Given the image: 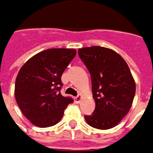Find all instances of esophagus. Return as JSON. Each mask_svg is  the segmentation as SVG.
<instances>
[{
	"label": "esophagus",
	"instance_id": "34e87169",
	"mask_svg": "<svg viewBox=\"0 0 153 153\" xmlns=\"http://www.w3.org/2000/svg\"><path fill=\"white\" fill-rule=\"evenodd\" d=\"M75 99V102L76 103H79L80 101H81V99H82V96H81V95H78L77 96H76L74 98Z\"/></svg>",
	"mask_w": 153,
	"mask_h": 153
}]
</instances>
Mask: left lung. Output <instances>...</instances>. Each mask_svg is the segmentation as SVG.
<instances>
[{"instance_id":"left-lung-1","label":"left lung","mask_w":153,"mask_h":153,"mask_svg":"<svg viewBox=\"0 0 153 153\" xmlns=\"http://www.w3.org/2000/svg\"><path fill=\"white\" fill-rule=\"evenodd\" d=\"M78 55L91 74L96 109L85 115L89 125L98 129L116 126L128 113L136 91L130 69L120 54L99 46L79 48Z\"/></svg>"}]
</instances>
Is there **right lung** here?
Listing matches in <instances>:
<instances>
[{
	"label": "right lung",
	"instance_id": "add662e5",
	"mask_svg": "<svg viewBox=\"0 0 153 153\" xmlns=\"http://www.w3.org/2000/svg\"><path fill=\"white\" fill-rule=\"evenodd\" d=\"M76 54L75 49L51 48L34 55L23 65L15 85L16 102L35 126H53L73 102L62 96V75Z\"/></svg>",
	"mask_w": 153,
	"mask_h": 153
}]
</instances>
